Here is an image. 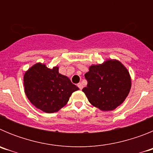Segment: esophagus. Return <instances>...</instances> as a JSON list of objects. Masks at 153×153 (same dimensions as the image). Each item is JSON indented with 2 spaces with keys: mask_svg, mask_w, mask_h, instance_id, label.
<instances>
[{
  "mask_svg": "<svg viewBox=\"0 0 153 153\" xmlns=\"http://www.w3.org/2000/svg\"><path fill=\"white\" fill-rule=\"evenodd\" d=\"M77 86H78V87H79V90H82V89H83V83H79L77 84Z\"/></svg>",
  "mask_w": 153,
  "mask_h": 153,
  "instance_id": "34e87169",
  "label": "esophagus"
}]
</instances>
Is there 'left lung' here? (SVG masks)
Returning <instances> with one entry per match:
<instances>
[{"mask_svg": "<svg viewBox=\"0 0 153 153\" xmlns=\"http://www.w3.org/2000/svg\"><path fill=\"white\" fill-rule=\"evenodd\" d=\"M85 78L87 86L83 92L93 106L102 111L113 110L122 104L131 88L129 73L116 60L93 65Z\"/></svg>", "mask_w": 153, "mask_h": 153, "instance_id": "8db88e82", "label": "left lung"}]
</instances>
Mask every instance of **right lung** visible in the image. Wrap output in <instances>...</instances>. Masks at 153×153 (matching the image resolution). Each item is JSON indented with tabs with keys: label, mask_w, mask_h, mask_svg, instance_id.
Masks as SVG:
<instances>
[{
	"label": "right lung",
	"mask_w": 153,
	"mask_h": 153,
	"mask_svg": "<svg viewBox=\"0 0 153 153\" xmlns=\"http://www.w3.org/2000/svg\"><path fill=\"white\" fill-rule=\"evenodd\" d=\"M58 69H50L38 63L24 74L27 97L33 106L47 113L59 111L67 103L71 94L79 90L68 77L59 74Z\"/></svg>",
	"instance_id": "1"
}]
</instances>
